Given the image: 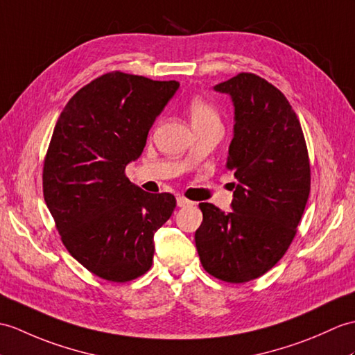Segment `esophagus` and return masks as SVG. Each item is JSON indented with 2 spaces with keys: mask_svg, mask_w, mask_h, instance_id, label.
I'll use <instances>...</instances> for the list:
<instances>
[{
  "mask_svg": "<svg viewBox=\"0 0 355 355\" xmlns=\"http://www.w3.org/2000/svg\"><path fill=\"white\" fill-rule=\"evenodd\" d=\"M191 204H192V201L186 200V198L177 196V205H178V207H186V205H191Z\"/></svg>",
  "mask_w": 355,
  "mask_h": 355,
  "instance_id": "1",
  "label": "esophagus"
}]
</instances>
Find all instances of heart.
<instances>
[{"instance_id":"obj_1","label":"heart","mask_w":355,"mask_h":355,"mask_svg":"<svg viewBox=\"0 0 355 355\" xmlns=\"http://www.w3.org/2000/svg\"><path fill=\"white\" fill-rule=\"evenodd\" d=\"M189 114H191L192 123L218 119L215 109L209 103L201 100V98H195V100L191 101V104H189Z\"/></svg>"}]
</instances>
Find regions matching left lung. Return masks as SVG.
I'll list each match as a JSON object with an SVG mask.
<instances>
[{"instance_id":"1","label":"left lung","mask_w":355,"mask_h":355,"mask_svg":"<svg viewBox=\"0 0 355 355\" xmlns=\"http://www.w3.org/2000/svg\"><path fill=\"white\" fill-rule=\"evenodd\" d=\"M234 107L227 168L234 172L232 211L201 202L195 243L202 268L228 283L261 277L283 257L310 193L301 123L279 90L254 73L213 86Z\"/></svg>"}]
</instances>
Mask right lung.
Here are the masks:
<instances>
[{"instance_id": "1", "label": "right lung", "mask_w": 355, "mask_h": 355, "mask_svg": "<svg viewBox=\"0 0 355 355\" xmlns=\"http://www.w3.org/2000/svg\"><path fill=\"white\" fill-rule=\"evenodd\" d=\"M180 87L109 72L80 89L55 123L44 164V198L66 250L109 282L151 268L154 234L175 209L123 174L146 145L154 121Z\"/></svg>"}]
</instances>
